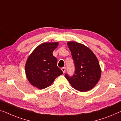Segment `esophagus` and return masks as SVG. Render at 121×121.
<instances>
[{"label": "esophagus", "instance_id": "obj_1", "mask_svg": "<svg viewBox=\"0 0 121 121\" xmlns=\"http://www.w3.org/2000/svg\"><path fill=\"white\" fill-rule=\"evenodd\" d=\"M61 70H62V71L63 72V73H65L66 71V68L65 67H62V68H61Z\"/></svg>", "mask_w": 121, "mask_h": 121}]
</instances>
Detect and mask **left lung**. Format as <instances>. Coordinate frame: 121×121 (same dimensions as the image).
I'll use <instances>...</instances> for the list:
<instances>
[{
    "label": "left lung",
    "instance_id": "left-lung-1",
    "mask_svg": "<svg viewBox=\"0 0 121 121\" xmlns=\"http://www.w3.org/2000/svg\"><path fill=\"white\" fill-rule=\"evenodd\" d=\"M75 65V72L70 77L65 74L74 89L80 92L89 91L95 87L101 76V69L96 56L89 48L76 42H68Z\"/></svg>",
    "mask_w": 121,
    "mask_h": 121
}]
</instances>
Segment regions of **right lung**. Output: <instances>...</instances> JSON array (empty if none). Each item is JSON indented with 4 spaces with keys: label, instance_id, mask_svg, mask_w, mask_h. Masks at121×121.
<instances>
[{
    "label": "right lung",
    "instance_id": "right-lung-1",
    "mask_svg": "<svg viewBox=\"0 0 121 121\" xmlns=\"http://www.w3.org/2000/svg\"><path fill=\"white\" fill-rule=\"evenodd\" d=\"M58 42L43 43L28 57L25 70L27 78L34 86L42 90L50 86L63 72L57 66V59L53 52Z\"/></svg>",
    "mask_w": 121,
    "mask_h": 121
}]
</instances>
